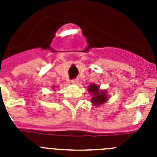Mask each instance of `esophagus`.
<instances>
[{
  "instance_id": "esophagus-1",
  "label": "esophagus",
  "mask_w": 157,
  "mask_h": 157,
  "mask_svg": "<svg viewBox=\"0 0 157 157\" xmlns=\"http://www.w3.org/2000/svg\"><path fill=\"white\" fill-rule=\"evenodd\" d=\"M71 83L72 84H74V85H78V83H79V81L78 78H75V79L71 80Z\"/></svg>"
}]
</instances>
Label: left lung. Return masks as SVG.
<instances>
[{
    "label": "left lung",
    "instance_id": "left-lung-1",
    "mask_svg": "<svg viewBox=\"0 0 157 157\" xmlns=\"http://www.w3.org/2000/svg\"><path fill=\"white\" fill-rule=\"evenodd\" d=\"M90 94L92 96L91 103L95 107H99L106 103L109 100V94L106 90H101L100 86L95 83H91L87 88Z\"/></svg>",
    "mask_w": 157,
    "mask_h": 157
}]
</instances>
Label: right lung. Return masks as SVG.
<instances>
[{"instance_id": "right-lung-1", "label": "right lung", "mask_w": 157, "mask_h": 157, "mask_svg": "<svg viewBox=\"0 0 157 157\" xmlns=\"http://www.w3.org/2000/svg\"><path fill=\"white\" fill-rule=\"evenodd\" d=\"M56 86H52V89H53V90H54V89L56 88Z\"/></svg>"}]
</instances>
